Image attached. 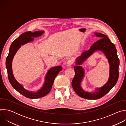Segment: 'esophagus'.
Segmentation results:
<instances>
[{
	"mask_svg": "<svg viewBox=\"0 0 126 126\" xmlns=\"http://www.w3.org/2000/svg\"><path fill=\"white\" fill-rule=\"evenodd\" d=\"M73 63V61L72 60H68L66 63V66H71Z\"/></svg>",
	"mask_w": 126,
	"mask_h": 126,
	"instance_id": "obj_1",
	"label": "esophagus"
}]
</instances>
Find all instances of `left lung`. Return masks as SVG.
I'll return each mask as SVG.
<instances>
[{
	"label": "left lung",
	"instance_id": "obj_1",
	"mask_svg": "<svg viewBox=\"0 0 126 126\" xmlns=\"http://www.w3.org/2000/svg\"><path fill=\"white\" fill-rule=\"evenodd\" d=\"M94 35L100 39L94 43L88 51L83 52L81 56L76 59L75 63L76 65L74 66L75 74L72 81V85L76 93L81 98L89 100L98 99L103 97L116 85L119 78L120 61L115 45L107 35L97 32H95ZM97 50L102 51L109 61L110 65V77L104 85L96 88L92 93H89L84 91L81 87V83L84 76V70L80 65Z\"/></svg>",
	"mask_w": 126,
	"mask_h": 126
}]
</instances>
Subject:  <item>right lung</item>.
<instances>
[{"label": "right lung", "mask_w": 126, "mask_h": 126, "mask_svg": "<svg viewBox=\"0 0 126 126\" xmlns=\"http://www.w3.org/2000/svg\"><path fill=\"white\" fill-rule=\"evenodd\" d=\"M44 31H37L32 32H26L22 33L11 44L9 54L6 59V67L7 71L9 81L16 90L24 96L30 99H37L47 95L51 90L54 81L60 71L62 70L60 66L53 67L49 69L45 77L44 82L41 89L36 92L27 90L23 85L19 83L15 78L12 68V60L17 51L24 44L32 42L34 38L41 36Z\"/></svg>", "instance_id": "1"}]
</instances>
